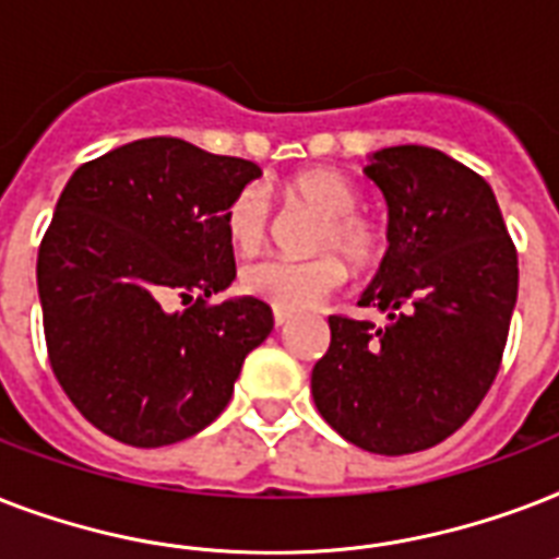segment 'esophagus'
Here are the masks:
<instances>
[{
  "instance_id": "34e87169",
  "label": "esophagus",
  "mask_w": 559,
  "mask_h": 559,
  "mask_svg": "<svg viewBox=\"0 0 559 559\" xmlns=\"http://www.w3.org/2000/svg\"><path fill=\"white\" fill-rule=\"evenodd\" d=\"M272 319H275V324H287L289 322V310H278V307H275V310H272Z\"/></svg>"
}]
</instances>
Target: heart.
<instances>
[{
    "instance_id": "b5f03b06",
    "label": "heart",
    "mask_w": 559,
    "mask_h": 559,
    "mask_svg": "<svg viewBox=\"0 0 559 559\" xmlns=\"http://www.w3.org/2000/svg\"><path fill=\"white\" fill-rule=\"evenodd\" d=\"M281 193L289 202H298L319 214L310 249L322 254L307 261H289V258L252 261L240 272V287L246 296L261 298L278 310H301L319 305L322 298L342 287L345 266L335 258L336 253L359 272L371 270L382 261L389 249V237L377 219L359 211L362 191L354 179L340 170L310 168L289 177L281 186ZM266 226H270V214L261 191L243 188L228 202L226 235L237 252H254L266 237Z\"/></svg>"
}]
</instances>
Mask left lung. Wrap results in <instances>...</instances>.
<instances>
[{"label": "left lung", "instance_id": "obj_1", "mask_svg": "<svg viewBox=\"0 0 559 559\" xmlns=\"http://www.w3.org/2000/svg\"><path fill=\"white\" fill-rule=\"evenodd\" d=\"M366 174L389 202V252L359 305L385 322L331 316L310 385L345 441L408 455L459 432L493 385L520 266L493 188L467 165L400 144Z\"/></svg>", "mask_w": 559, "mask_h": 559}]
</instances>
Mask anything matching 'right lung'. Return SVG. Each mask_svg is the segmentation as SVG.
I'll return each instance as SVG.
<instances>
[{
	"label": "right lung",
	"instance_id": "add662e5",
	"mask_svg": "<svg viewBox=\"0 0 559 559\" xmlns=\"http://www.w3.org/2000/svg\"><path fill=\"white\" fill-rule=\"evenodd\" d=\"M254 162L139 139L74 170L37 258L48 362L74 408L127 447L186 441L228 406L272 331L235 281L226 209Z\"/></svg>",
	"mask_w": 559,
	"mask_h": 559
}]
</instances>
